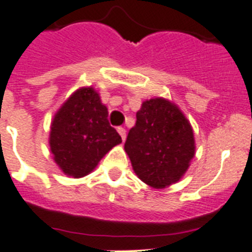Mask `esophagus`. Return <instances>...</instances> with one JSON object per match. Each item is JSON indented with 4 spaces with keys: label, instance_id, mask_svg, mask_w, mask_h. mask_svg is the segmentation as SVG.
<instances>
[{
    "label": "esophagus",
    "instance_id": "obj_1",
    "mask_svg": "<svg viewBox=\"0 0 252 252\" xmlns=\"http://www.w3.org/2000/svg\"><path fill=\"white\" fill-rule=\"evenodd\" d=\"M118 132H119V134L122 136V140H123V141H126V128H123V126H119V128H118Z\"/></svg>",
    "mask_w": 252,
    "mask_h": 252
}]
</instances>
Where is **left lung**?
Listing matches in <instances>:
<instances>
[{
	"instance_id": "8db88e82",
	"label": "left lung",
	"mask_w": 252,
	"mask_h": 252,
	"mask_svg": "<svg viewBox=\"0 0 252 252\" xmlns=\"http://www.w3.org/2000/svg\"><path fill=\"white\" fill-rule=\"evenodd\" d=\"M136 119L124 144L134 172L154 188L178 182L195 156L191 124L175 104L162 98L142 103Z\"/></svg>"
}]
</instances>
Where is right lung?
Here are the masks:
<instances>
[{
    "mask_svg": "<svg viewBox=\"0 0 252 252\" xmlns=\"http://www.w3.org/2000/svg\"><path fill=\"white\" fill-rule=\"evenodd\" d=\"M120 134L108 123L107 107L91 87L77 90L55 115L49 145L59 167L73 178L93 171Z\"/></svg>",
    "mask_w": 252,
    "mask_h": 252,
    "instance_id": "1",
    "label": "right lung"
}]
</instances>
